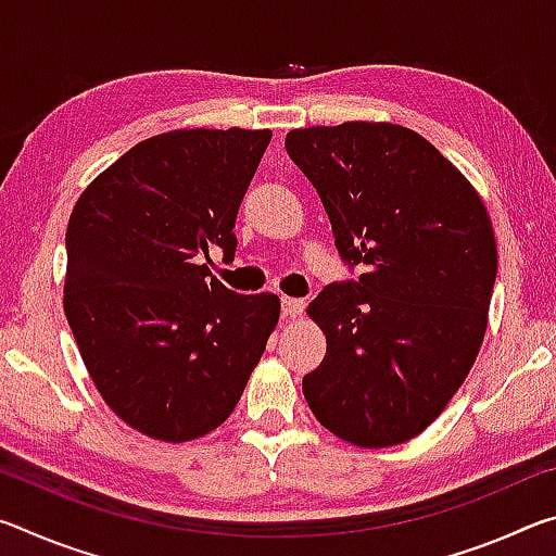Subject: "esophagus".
<instances>
[{"instance_id": "esophagus-1", "label": "esophagus", "mask_w": 556, "mask_h": 556, "mask_svg": "<svg viewBox=\"0 0 556 556\" xmlns=\"http://www.w3.org/2000/svg\"><path fill=\"white\" fill-rule=\"evenodd\" d=\"M306 301L304 299H294V296H281V314L287 318H296L304 314Z\"/></svg>"}]
</instances>
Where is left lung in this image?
Segmentation results:
<instances>
[{
    "instance_id": "1",
    "label": "left lung",
    "mask_w": 556,
    "mask_h": 556,
    "mask_svg": "<svg viewBox=\"0 0 556 556\" xmlns=\"http://www.w3.org/2000/svg\"><path fill=\"white\" fill-rule=\"evenodd\" d=\"M285 147L343 262L361 267L306 308L326 355L304 375V397L353 446L404 444L444 412L481 351L497 275L483 199L434 144L392 122L291 129Z\"/></svg>"
}]
</instances>
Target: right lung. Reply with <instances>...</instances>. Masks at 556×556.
Returning a JSON list of instances; mask_svg holds the SVG:
<instances>
[{
    "mask_svg": "<svg viewBox=\"0 0 556 556\" xmlns=\"http://www.w3.org/2000/svg\"><path fill=\"white\" fill-rule=\"evenodd\" d=\"M269 129H174L108 166L71 213L63 308L102 400L142 434L181 444L230 417L279 321L277 294L211 275Z\"/></svg>",
    "mask_w": 556,
    "mask_h": 556,
    "instance_id": "1",
    "label": "right lung"
}]
</instances>
